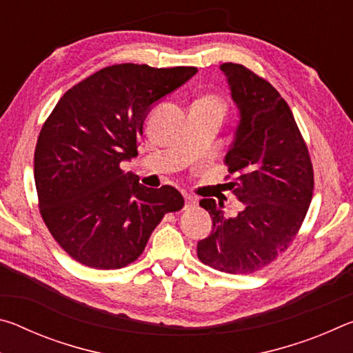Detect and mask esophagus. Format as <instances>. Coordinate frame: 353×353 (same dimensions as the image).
Returning <instances> with one entry per match:
<instances>
[{"mask_svg":"<svg viewBox=\"0 0 353 353\" xmlns=\"http://www.w3.org/2000/svg\"><path fill=\"white\" fill-rule=\"evenodd\" d=\"M183 198H185V208H191V207L196 205V198H193V196H191V194L185 193Z\"/></svg>","mask_w":353,"mask_h":353,"instance_id":"esophagus-1","label":"esophagus"}]
</instances>
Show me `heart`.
<instances>
[{"label": "heart", "instance_id": "heart-1", "mask_svg": "<svg viewBox=\"0 0 353 353\" xmlns=\"http://www.w3.org/2000/svg\"><path fill=\"white\" fill-rule=\"evenodd\" d=\"M194 105H201V107H205V109H213V110H218L223 113L225 109V104H224V99L219 97L216 93H207L204 97H201L199 99L194 101Z\"/></svg>", "mask_w": 353, "mask_h": 353}]
</instances>
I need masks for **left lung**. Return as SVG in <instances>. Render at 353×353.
I'll return each instance as SVG.
<instances>
[{"label":"left lung","instance_id":"left-lung-1","mask_svg":"<svg viewBox=\"0 0 353 353\" xmlns=\"http://www.w3.org/2000/svg\"><path fill=\"white\" fill-rule=\"evenodd\" d=\"M241 119L224 163L243 202L236 216L201 199L213 230L198 243V259L227 274H252L283 254L305 219L314 172L307 143L290 105L270 82L240 63H223ZM230 176H227L229 179Z\"/></svg>","mask_w":353,"mask_h":353}]
</instances>
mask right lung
<instances>
[{
  "instance_id": "obj_1",
  "label": "right lung",
  "mask_w": 353,
  "mask_h": 353,
  "mask_svg": "<svg viewBox=\"0 0 353 353\" xmlns=\"http://www.w3.org/2000/svg\"><path fill=\"white\" fill-rule=\"evenodd\" d=\"M196 73V67L110 65L65 92L46 118L34 152L40 214L81 265H130L165 214L183 207L176 188L143 187L119 165L137 155L151 105Z\"/></svg>"
}]
</instances>
